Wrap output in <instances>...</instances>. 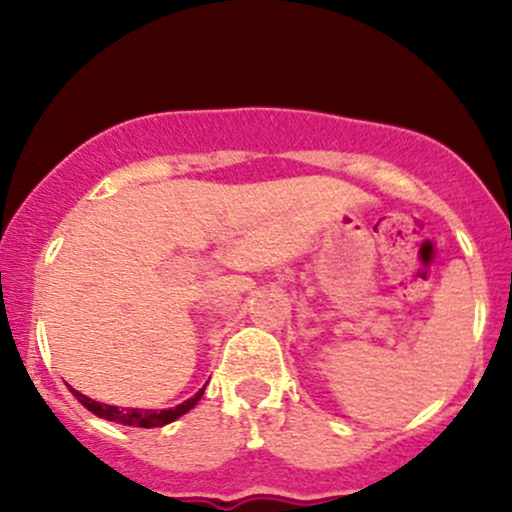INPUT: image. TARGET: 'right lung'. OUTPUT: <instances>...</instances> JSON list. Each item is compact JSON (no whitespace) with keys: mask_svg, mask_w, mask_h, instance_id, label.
Instances as JSON below:
<instances>
[{"mask_svg":"<svg viewBox=\"0 0 512 512\" xmlns=\"http://www.w3.org/2000/svg\"><path fill=\"white\" fill-rule=\"evenodd\" d=\"M72 395L79 399L84 407L91 411V414L101 416V419H108V421H115V424H122V426H137V428H156V426H166L170 421H175L178 416L187 414L195 404L202 399L204 390H199L195 397L185 399V402L178 404V407L173 409H163V411H156V409H125V407H113V404H101V402H93V399H88L86 395H81L79 390H72Z\"/></svg>","mask_w":512,"mask_h":512,"instance_id":"add662e5","label":"right lung"}]
</instances>
